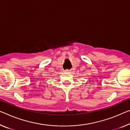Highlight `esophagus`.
Masks as SVG:
<instances>
[{
    "instance_id": "esophagus-1",
    "label": "esophagus",
    "mask_w": 130,
    "mask_h": 130,
    "mask_svg": "<svg viewBox=\"0 0 130 130\" xmlns=\"http://www.w3.org/2000/svg\"><path fill=\"white\" fill-rule=\"evenodd\" d=\"M65 72H66V73H69L70 71L69 70H66V71H65Z\"/></svg>"
}]
</instances>
